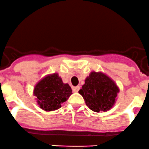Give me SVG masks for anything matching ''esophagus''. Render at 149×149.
<instances>
[{
    "mask_svg": "<svg viewBox=\"0 0 149 149\" xmlns=\"http://www.w3.org/2000/svg\"><path fill=\"white\" fill-rule=\"evenodd\" d=\"M79 90V86H76V87H72V91L73 92L77 93Z\"/></svg>",
    "mask_w": 149,
    "mask_h": 149,
    "instance_id": "esophagus-1",
    "label": "esophagus"
}]
</instances>
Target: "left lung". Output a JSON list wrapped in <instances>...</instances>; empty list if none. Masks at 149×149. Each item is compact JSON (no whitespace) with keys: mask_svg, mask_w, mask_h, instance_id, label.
Returning <instances> with one entry per match:
<instances>
[{"mask_svg":"<svg viewBox=\"0 0 149 149\" xmlns=\"http://www.w3.org/2000/svg\"><path fill=\"white\" fill-rule=\"evenodd\" d=\"M120 92L117 84L102 72H92L87 77L79 93L86 105L95 112L107 111L114 105Z\"/></svg>","mask_w":149,"mask_h":149,"instance_id":"obj_1","label":"left lung"}]
</instances>
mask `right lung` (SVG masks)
Listing matches in <instances>:
<instances>
[{
    "instance_id": "obj_1",
    "label": "right lung",
    "mask_w": 149,
    "mask_h": 149,
    "mask_svg": "<svg viewBox=\"0 0 149 149\" xmlns=\"http://www.w3.org/2000/svg\"><path fill=\"white\" fill-rule=\"evenodd\" d=\"M34 95L37 103L45 111H54L61 107L72 94L69 84L64 83L57 73L48 74L40 80L35 86Z\"/></svg>"
}]
</instances>
